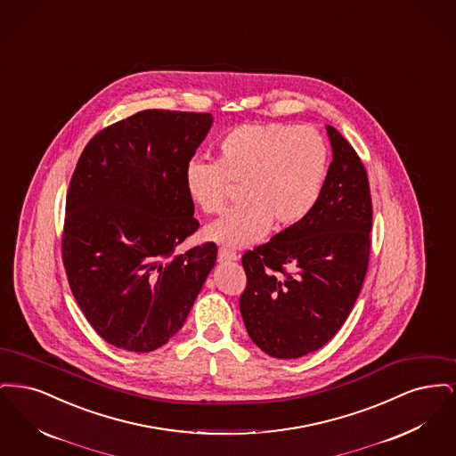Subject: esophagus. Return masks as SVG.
I'll return each mask as SVG.
<instances>
[{"mask_svg": "<svg viewBox=\"0 0 456 456\" xmlns=\"http://www.w3.org/2000/svg\"><path fill=\"white\" fill-rule=\"evenodd\" d=\"M218 261L227 263V261H238V255L227 249H218Z\"/></svg>", "mask_w": 456, "mask_h": 456, "instance_id": "1", "label": "esophagus"}]
</instances>
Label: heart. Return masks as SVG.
I'll return each mask as SVG.
<instances>
[{"mask_svg": "<svg viewBox=\"0 0 456 456\" xmlns=\"http://www.w3.org/2000/svg\"><path fill=\"white\" fill-rule=\"evenodd\" d=\"M328 145L320 131L283 123H249L224 134L217 160L193 159L184 186L196 207L220 214L231 181L242 184L244 205L205 229V238L242 249L265 238L273 222L292 227L311 214L325 184Z\"/></svg>", "mask_w": 456, "mask_h": 456, "instance_id": "obj_1", "label": "heart"}]
</instances>
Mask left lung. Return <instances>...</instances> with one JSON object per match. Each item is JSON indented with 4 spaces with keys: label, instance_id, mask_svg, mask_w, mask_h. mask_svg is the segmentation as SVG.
<instances>
[{
    "label": "left lung",
    "instance_id": "1",
    "mask_svg": "<svg viewBox=\"0 0 456 456\" xmlns=\"http://www.w3.org/2000/svg\"><path fill=\"white\" fill-rule=\"evenodd\" d=\"M326 133L333 160L311 214L242 256L244 325L277 359H297L328 344L346 323L368 270V174L338 131L326 125Z\"/></svg>",
    "mask_w": 456,
    "mask_h": 456
}]
</instances>
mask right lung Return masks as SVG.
Instances as JSON below:
<instances>
[{
	"label": "right lung",
	"instance_id": "1",
	"mask_svg": "<svg viewBox=\"0 0 456 456\" xmlns=\"http://www.w3.org/2000/svg\"><path fill=\"white\" fill-rule=\"evenodd\" d=\"M208 112L147 109L99 131L66 196L63 263L92 328L114 347L152 352L183 328L217 261L195 232L184 169L212 128Z\"/></svg>",
	"mask_w": 456,
	"mask_h": 456
}]
</instances>
